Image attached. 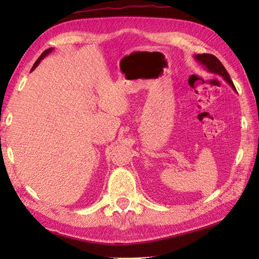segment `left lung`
<instances>
[{"label":"left lung","mask_w":259,"mask_h":259,"mask_svg":"<svg viewBox=\"0 0 259 259\" xmlns=\"http://www.w3.org/2000/svg\"><path fill=\"white\" fill-rule=\"evenodd\" d=\"M195 59L200 61L202 65H204L205 68H207L209 72L218 74V75L224 77V80L229 82L230 85L233 88L234 90H236L234 84H233V82H232L231 77L229 75V73H227L225 67L223 66V64L219 61L217 57H214L213 55H210V54H202V55H196Z\"/></svg>","instance_id":"obj_1"}]
</instances>
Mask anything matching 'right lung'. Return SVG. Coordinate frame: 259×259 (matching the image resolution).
Listing matches in <instances>:
<instances>
[{
  "mask_svg": "<svg viewBox=\"0 0 259 259\" xmlns=\"http://www.w3.org/2000/svg\"><path fill=\"white\" fill-rule=\"evenodd\" d=\"M52 51V49H48V50H46L45 52H43V54L40 56V57H38V59L36 60V61H35V63H34V65H33V67H32V71H33V69L35 68V67H36L37 66V65L38 64H40V61L43 59V58H45V57L48 55V54H49V52H51Z\"/></svg>",
  "mask_w": 259,
  "mask_h": 259,
  "instance_id": "1",
  "label": "right lung"
}]
</instances>
